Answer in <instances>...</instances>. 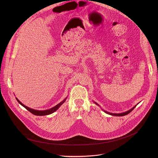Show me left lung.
Segmentation results:
<instances>
[{
    "mask_svg": "<svg viewBox=\"0 0 158 158\" xmlns=\"http://www.w3.org/2000/svg\"><path fill=\"white\" fill-rule=\"evenodd\" d=\"M97 105H98V106H100V105L97 103H96V102H94ZM137 105H138V103L137 104ZM136 105H135V106H133L131 109H130V110H128V111H125V112H123V113H110V112H108V111H105V110H103V109H102L105 113H106V114H110V115H114V116H124V115H127L128 114H129V113H130L131 111H132L134 109H135V106H136Z\"/></svg>",
    "mask_w": 158,
    "mask_h": 158,
    "instance_id": "8db88e82",
    "label": "left lung"
}]
</instances>
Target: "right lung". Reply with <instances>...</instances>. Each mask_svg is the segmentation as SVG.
Here are the masks:
<instances>
[{"label": "right lung", "mask_w": 158, "mask_h": 158, "mask_svg": "<svg viewBox=\"0 0 158 158\" xmlns=\"http://www.w3.org/2000/svg\"><path fill=\"white\" fill-rule=\"evenodd\" d=\"M67 97H66L63 101H61L60 103H58V105H56V106H55L54 107L50 108V109H48V110H43V111H41V110H33V109H31L29 107H27V106L24 105L23 103H22L16 97V100L18 102V103L21 105L23 106L25 109H27L28 111H30V113H32L33 114L35 115H48V114H52L53 113H54L55 111H56L66 101Z\"/></svg>", "instance_id": "add662e5"}]
</instances>
